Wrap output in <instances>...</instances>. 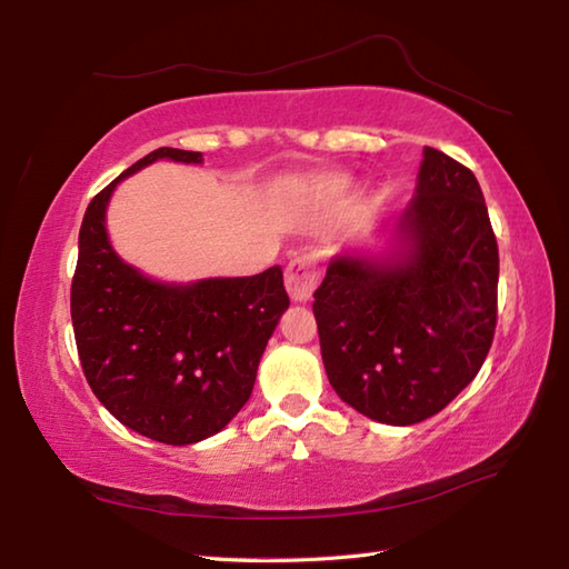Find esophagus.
<instances>
[{
  "label": "esophagus",
  "mask_w": 569,
  "mask_h": 569,
  "mask_svg": "<svg viewBox=\"0 0 569 569\" xmlns=\"http://www.w3.org/2000/svg\"><path fill=\"white\" fill-rule=\"evenodd\" d=\"M319 272L317 260L312 254H302L287 264L284 270V287L295 302H309L317 289Z\"/></svg>",
  "instance_id": "1"
}]
</instances>
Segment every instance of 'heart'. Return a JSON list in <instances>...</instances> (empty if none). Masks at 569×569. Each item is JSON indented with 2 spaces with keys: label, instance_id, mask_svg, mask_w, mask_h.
<instances>
[{
  "label": "heart",
  "instance_id": "heart-1",
  "mask_svg": "<svg viewBox=\"0 0 569 569\" xmlns=\"http://www.w3.org/2000/svg\"><path fill=\"white\" fill-rule=\"evenodd\" d=\"M319 183L325 188H345L347 186V178L345 176H321Z\"/></svg>",
  "mask_w": 569,
  "mask_h": 569
}]
</instances>
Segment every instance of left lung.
Segmentation results:
<instances>
[{"mask_svg":"<svg viewBox=\"0 0 569 569\" xmlns=\"http://www.w3.org/2000/svg\"><path fill=\"white\" fill-rule=\"evenodd\" d=\"M381 260L339 254L315 292L321 361L351 409L421 423L476 379L498 321V242L476 176L423 148L416 196Z\"/></svg>","mask_w":569,"mask_h":569,"instance_id":"1","label":"left lung"}]
</instances>
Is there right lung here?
Segmentation results:
<instances>
[{"mask_svg": "<svg viewBox=\"0 0 569 569\" xmlns=\"http://www.w3.org/2000/svg\"><path fill=\"white\" fill-rule=\"evenodd\" d=\"M160 158L202 163V153L158 148L89 202L71 321L96 399L136 433L188 446L222 431L248 403L289 297L280 264L252 277L163 284L116 254L106 232L113 190Z\"/></svg>", "mask_w": 569, "mask_h": 569, "instance_id": "1", "label": "right lung"}]
</instances>
